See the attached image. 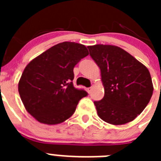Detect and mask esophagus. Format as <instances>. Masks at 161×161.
Returning <instances> with one entry per match:
<instances>
[{"label": "esophagus", "instance_id": "1", "mask_svg": "<svg viewBox=\"0 0 161 161\" xmlns=\"http://www.w3.org/2000/svg\"><path fill=\"white\" fill-rule=\"evenodd\" d=\"M91 90H92V87H89V88H86V91H87V93H90Z\"/></svg>", "mask_w": 161, "mask_h": 161}]
</instances>
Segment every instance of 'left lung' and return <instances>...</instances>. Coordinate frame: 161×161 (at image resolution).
Masks as SVG:
<instances>
[{"label": "left lung", "instance_id": "8db88e82", "mask_svg": "<svg viewBox=\"0 0 161 161\" xmlns=\"http://www.w3.org/2000/svg\"><path fill=\"white\" fill-rule=\"evenodd\" d=\"M100 68L105 95L94 102L98 116L112 125H123L142 113L153 96L150 72L125 50L113 45L89 46Z\"/></svg>", "mask_w": 161, "mask_h": 161}]
</instances>
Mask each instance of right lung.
Returning <instances> with one entry per match:
<instances>
[{
  "label": "right lung",
  "instance_id": "obj_1",
  "mask_svg": "<svg viewBox=\"0 0 161 161\" xmlns=\"http://www.w3.org/2000/svg\"><path fill=\"white\" fill-rule=\"evenodd\" d=\"M89 55L85 45L64 42L30 62L18 82L20 97L39 123L55 125L72 116L86 91L73 86V68Z\"/></svg>",
  "mask_w": 161,
  "mask_h": 161
}]
</instances>
